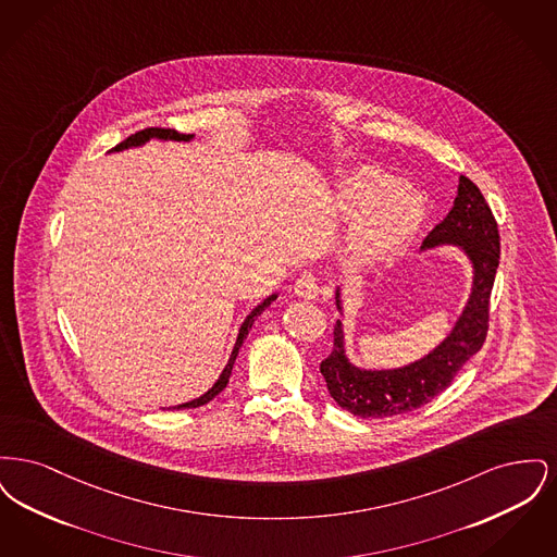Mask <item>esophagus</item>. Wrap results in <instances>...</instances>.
I'll use <instances>...</instances> for the list:
<instances>
[{
  "mask_svg": "<svg viewBox=\"0 0 557 557\" xmlns=\"http://www.w3.org/2000/svg\"><path fill=\"white\" fill-rule=\"evenodd\" d=\"M294 292H296V296H298V298H305V300L318 298V277H315L311 271H305L302 275H298V280H296V284H294Z\"/></svg>",
  "mask_w": 557,
  "mask_h": 557,
  "instance_id": "1",
  "label": "esophagus"
}]
</instances>
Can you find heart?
I'll return each mask as SVG.
<instances>
[{
    "instance_id": "b5f03b06",
    "label": "heart",
    "mask_w": 557,
    "mask_h": 557,
    "mask_svg": "<svg viewBox=\"0 0 557 557\" xmlns=\"http://www.w3.org/2000/svg\"><path fill=\"white\" fill-rule=\"evenodd\" d=\"M338 202L350 219L363 214L350 236L352 252L363 261L395 252L418 234L428 212L418 189L398 186L395 175L373 166L357 169L346 177Z\"/></svg>"
}]
</instances>
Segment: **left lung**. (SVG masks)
Wrapping results in <instances>:
<instances>
[{
  "label": "left lung",
  "mask_w": 557,
  "mask_h": 557,
  "mask_svg": "<svg viewBox=\"0 0 557 557\" xmlns=\"http://www.w3.org/2000/svg\"><path fill=\"white\" fill-rule=\"evenodd\" d=\"M457 246L472 265V290L449 334L422 359L395 370H363L346 357L343 319L334 325V350L321 361L332 398L359 418H391L413 411L450 386L453 377L484 345L488 330V300L499 267V230L482 191L468 177H459L457 198L449 214L430 232L422 252ZM343 315V288H336Z\"/></svg>",
  "instance_id": "left-lung-1"
}]
</instances>
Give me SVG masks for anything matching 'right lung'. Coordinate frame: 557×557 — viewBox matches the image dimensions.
I'll list each match as a JSON object with an SVG mask.
<instances>
[{"instance_id":"right-lung-1","label":"right lung","mask_w":557,"mask_h":557,"mask_svg":"<svg viewBox=\"0 0 557 557\" xmlns=\"http://www.w3.org/2000/svg\"><path fill=\"white\" fill-rule=\"evenodd\" d=\"M194 135H186V133H177L175 129H160V127H150V129H144V132H137L132 137H127L125 141H121L116 148H112L110 152H121V150H127V148H137V146H144L146 141H150V139H162V141H189ZM277 298V294H271V296H267L265 300L261 302V305H257L246 319L242 321V325H239L238 330V338H236V345H234V350H232V355H230V361H227V366H225V370L221 371V375H219V380L212 384L211 388L202 395V397L194 398V400H187V403H182V405H175V407H171V409H194V407H200V405H207L209 400L216 397L225 386H227V382H230V375H232V370H234V363H236V357H238L239 348L244 345V341H246V336H248V332H250V327H252V323L257 321V318L265 311L267 307L273 302Z\"/></svg>"}]
</instances>
